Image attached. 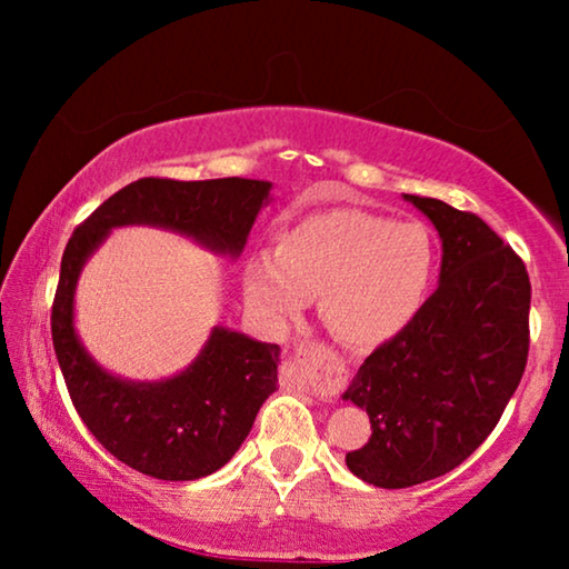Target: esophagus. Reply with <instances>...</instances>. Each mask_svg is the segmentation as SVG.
Listing matches in <instances>:
<instances>
[{"label":"esophagus","instance_id":"1","mask_svg":"<svg viewBox=\"0 0 569 569\" xmlns=\"http://www.w3.org/2000/svg\"><path fill=\"white\" fill-rule=\"evenodd\" d=\"M287 378H290V383L300 388H308L318 378H323L326 383H341L345 365H339V360L326 355V349H300L298 362H292L287 368Z\"/></svg>","mask_w":569,"mask_h":569}]
</instances>
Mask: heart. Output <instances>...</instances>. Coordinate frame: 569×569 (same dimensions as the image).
Instances as JSON below:
<instances>
[{"label": "heart", "instance_id": "1", "mask_svg": "<svg viewBox=\"0 0 569 569\" xmlns=\"http://www.w3.org/2000/svg\"><path fill=\"white\" fill-rule=\"evenodd\" d=\"M435 269L438 246L425 222L329 209L279 232L274 251L248 256L243 295L274 329L321 295V318L333 337L352 349H372L419 316Z\"/></svg>", "mask_w": 569, "mask_h": 569}]
</instances>
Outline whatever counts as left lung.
Returning a JSON list of instances; mask_svg holds the SVG:
<instances>
[{"instance_id":"obj_1","label":"left lung","mask_w":569,"mask_h":569,"mask_svg":"<svg viewBox=\"0 0 569 569\" xmlns=\"http://www.w3.org/2000/svg\"><path fill=\"white\" fill-rule=\"evenodd\" d=\"M442 240L440 284L399 337L380 345L341 399L372 435L347 453L355 477L403 489L463 463L500 422L528 360L526 263L471 212L403 193Z\"/></svg>"}]
</instances>
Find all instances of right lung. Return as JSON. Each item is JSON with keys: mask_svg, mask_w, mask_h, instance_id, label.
<instances>
[{"mask_svg": "<svg viewBox=\"0 0 569 569\" xmlns=\"http://www.w3.org/2000/svg\"><path fill=\"white\" fill-rule=\"evenodd\" d=\"M271 183L251 178H139L106 199L72 232L61 256L51 337L77 415L121 463L147 477L193 481L236 456L261 403L277 391L279 347L214 326L189 368L162 380H127L92 360L74 329L80 271L113 228L150 224L209 251L243 253Z\"/></svg>", "mask_w": 569, "mask_h": 569, "instance_id": "obj_1", "label": "right lung"}]
</instances>
